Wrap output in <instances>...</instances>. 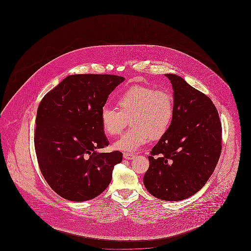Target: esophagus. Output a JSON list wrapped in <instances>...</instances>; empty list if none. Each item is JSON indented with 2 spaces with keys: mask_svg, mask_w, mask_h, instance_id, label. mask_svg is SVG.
<instances>
[{
  "mask_svg": "<svg viewBox=\"0 0 251 251\" xmlns=\"http://www.w3.org/2000/svg\"><path fill=\"white\" fill-rule=\"evenodd\" d=\"M134 156H135L134 154H132V153H128V152H125V153L123 154L124 159H126V160H131Z\"/></svg>",
  "mask_w": 251,
  "mask_h": 251,
  "instance_id": "obj_1",
  "label": "esophagus"
}]
</instances>
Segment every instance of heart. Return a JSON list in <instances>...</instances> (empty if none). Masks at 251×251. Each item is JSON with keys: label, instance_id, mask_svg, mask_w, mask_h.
<instances>
[{"label": "heart", "instance_id": "obj_1", "mask_svg": "<svg viewBox=\"0 0 251 251\" xmlns=\"http://www.w3.org/2000/svg\"><path fill=\"white\" fill-rule=\"evenodd\" d=\"M118 109L102 108L100 123L108 136L120 134L130 120L131 127L114 148L133 152L151 139L166 135L174 119V99L171 93L147 85H134L121 92L116 99Z\"/></svg>", "mask_w": 251, "mask_h": 251}]
</instances>
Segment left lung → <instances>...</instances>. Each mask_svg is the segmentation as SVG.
Returning a JSON list of instances; mask_svg holds the SVG:
<instances>
[{"label":"left lung","mask_w":251,"mask_h":251,"mask_svg":"<svg viewBox=\"0 0 251 251\" xmlns=\"http://www.w3.org/2000/svg\"><path fill=\"white\" fill-rule=\"evenodd\" d=\"M173 87L174 119L151 151L144 184L153 197L185 200L200 191L221 153L222 127L209 97L176 74H166Z\"/></svg>","instance_id":"obj_1"}]
</instances>
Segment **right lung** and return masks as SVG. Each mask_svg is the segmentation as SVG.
Segmentation results:
<instances>
[{
    "label": "right lung",
    "mask_w": 251,
    "mask_h": 251,
    "mask_svg": "<svg viewBox=\"0 0 251 251\" xmlns=\"http://www.w3.org/2000/svg\"><path fill=\"white\" fill-rule=\"evenodd\" d=\"M124 81L109 74H75L43 97L37 108L35 149L40 171L63 199L85 201L104 191L120 151L99 152L109 145L100 112Z\"/></svg>",
    "instance_id": "obj_1"
}]
</instances>
